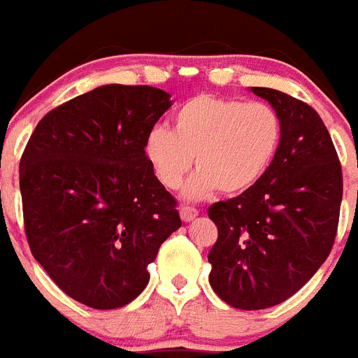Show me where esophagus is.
<instances>
[{"label":"esophagus","mask_w":358,"mask_h":358,"mask_svg":"<svg viewBox=\"0 0 358 358\" xmlns=\"http://www.w3.org/2000/svg\"><path fill=\"white\" fill-rule=\"evenodd\" d=\"M197 208H194V207H188V205H182L181 207V218H182V222H192L194 218H196L197 216Z\"/></svg>","instance_id":"1"}]
</instances>
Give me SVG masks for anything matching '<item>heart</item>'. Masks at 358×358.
Instances as JSON below:
<instances>
[{
  "mask_svg": "<svg viewBox=\"0 0 358 358\" xmlns=\"http://www.w3.org/2000/svg\"><path fill=\"white\" fill-rule=\"evenodd\" d=\"M282 124L268 103L196 96L171 116V131L155 127L145 136V159L162 187L185 185L188 199H205L216 190L234 196L266 176L281 145Z\"/></svg>",
  "mask_w": 358,
  "mask_h": 358,
  "instance_id": "obj_1",
  "label": "heart"
}]
</instances>
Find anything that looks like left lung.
I'll return each mask as SVG.
<instances>
[{
  "mask_svg": "<svg viewBox=\"0 0 358 358\" xmlns=\"http://www.w3.org/2000/svg\"><path fill=\"white\" fill-rule=\"evenodd\" d=\"M251 92L275 108L281 145L255 187L208 207L218 240L208 282L227 305L260 310L282 303L333 250L342 203V166L320 114L273 88Z\"/></svg>",
  "mask_w": 358,
  "mask_h": 358,
  "instance_id": "1",
  "label": "left lung"
}]
</instances>
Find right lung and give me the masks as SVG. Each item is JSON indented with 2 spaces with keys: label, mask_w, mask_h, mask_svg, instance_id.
<instances>
[{
  "label": "right lung",
  "mask_w": 358,
  "mask_h": 358,
  "mask_svg": "<svg viewBox=\"0 0 358 358\" xmlns=\"http://www.w3.org/2000/svg\"><path fill=\"white\" fill-rule=\"evenodd\" d=\"M171 107L148 85H105L45 114L20 161L31 253L66 296L107 310L131 303L148 264L181 227L176 197L145 159Z\"/></svg>",
  "instance_id": "obj_1"
}]
</instances>
